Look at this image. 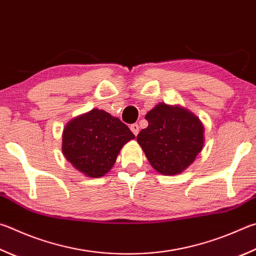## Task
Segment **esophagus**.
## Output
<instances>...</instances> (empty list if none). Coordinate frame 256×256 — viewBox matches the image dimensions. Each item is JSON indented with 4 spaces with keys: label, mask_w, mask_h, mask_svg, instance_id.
<instances>
[{
    "label": "esophagus",
    "mask_w": 256,
    "mask_h": 256,
    "mask_svg": "<svg viewBox=\"0 0 256 256\" xmlns=\"http://www.w3.org/2000/svg\"><path fill=\"white\" fill-rule=\"evenodd\" d=\"M130 128H131V131L133 132L134 136H138V131H140V128H138V125L136 123V124H132L131 126H130Z\"/></svg>",
    "instance_id": "esophagus-1"
}]
</instances>
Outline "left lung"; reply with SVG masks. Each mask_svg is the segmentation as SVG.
Segmentation results:
<instances>
[{"mask_svg":"<svg viewBox=\"0 0 256 256\" xmlns=\"http://www.w3.org/2000/svg\"><path fill=\"white\" fill-rule=\"evenodd\" d=\"M146 120L148 128L138 134L136 141L152 168L159 174H181L202 152L205 128L189 110L160 103L148 110Z\"/></svg>","mask_w":256,"mask_h":256,"instance_id":"8db88e82","label":"left lung"}]
</instances>
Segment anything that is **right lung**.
Segmentation results:
<instances>
[{
    "label": "right lung",
    "instance_id": "1",
    "mask_svg": "<svg viewBox=\"0 0 256 256\" xmlns=\"http://www.w3.org/2000/svg\"><path fill=\"white\" fill-rule=\"evenodd\" d=\"M134 138L131 130L118 118L92 108L64 125L62 151L80 172L100 178L113 168L124 144Z\"/></svg>",
    "mask_w": 256,
    "mask_h": 256
}]
</instances>
